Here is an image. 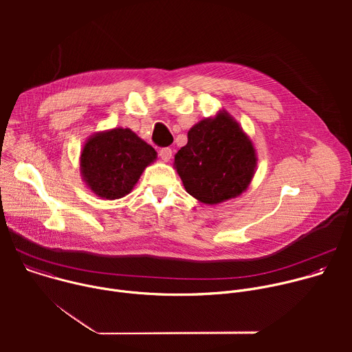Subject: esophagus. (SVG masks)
I'll return each mask as SVG.
<instances>
[{"mask_svg":"<svg viewBox=\"0 0 352 352\" xmlns=\"http://www.w3.org/2000/svg\"><path fill=\"white\" fill-rule=\"evenodd\" d=\"M160 157L163 162H170L173 157V150L170 147H164L160 150Z\"/></svg>","mask_w":352,"mask_h":352,"instance_id":"esophagus-1","label":"esophagus"}]
</instances>
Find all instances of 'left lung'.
Masks as SVG:
<instances>
[{"instance_id": "1", "label": "left lung", "mask_w": 352, "mask_h": 352, "mask_svg": "<svg viewBox=\"0 0 352 352\" xmlns=\"http://www.w3.org/2000/svg\"><path fill=\"white\" fill-rule=\"evenodd\" d=\"M256 148L226 110L195 124L174 159L185 190L205 205L239 196L256 173Z\"/></svg>"}]
</instances>
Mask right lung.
<instances>
[{"label":"right lung","instance_id":"right-lung-1","mask_svg":"<svg viewBox=\"0 0 352 352\" xmlns=\"http://www.w3.org/2000/svg\"><path fill=\"white\" fill-rule=\"evenodd\" d=\"M157 159L156 150L129 128L93 133L80 150V175L98 197L116 200L128 195L147 166Z\"/></svg>","mask_w":352,"mask_h":352}]
</instances>
